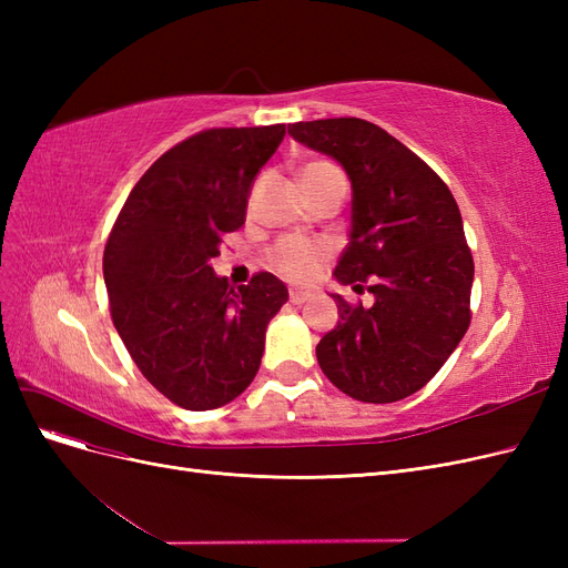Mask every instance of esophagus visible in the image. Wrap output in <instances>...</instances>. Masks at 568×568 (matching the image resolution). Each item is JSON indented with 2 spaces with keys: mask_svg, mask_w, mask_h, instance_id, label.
<instances>
[{
  "mask_svg": "<svg viewBox=\"0 0 568 568\" xmlns=\"http://www.w3.org/2000/svg\"><path fill=\"white\" fill-rule=\"evenodd\" d=\"M311 298H313L311 291H301V288H291V291H288V301L294 303V305H301V303L311 301Z\"/></svg>",
  "mask_w": 568,
  "mask_h": 568,
  "instance_id": "34e87169",
  "label": "esophagus"
}]
</instances>
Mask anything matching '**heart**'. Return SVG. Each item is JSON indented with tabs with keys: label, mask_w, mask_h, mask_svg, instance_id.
Listing matches in <instances>:
<instances>
[{
	"label": "heart",
	"mask_w": 568,
	"mask_h": 568,
	"mask_svg": "<svg viewBox=\"0 0 568 568\" xmlns=\"http://www.w3.org/2000/svg\"><path fill=\"white\" fill-rule=\"evenodd\" d=\"M336 165L329 161H315L305 165L303 178H313L322 173H336ZM332 257V246L326 242H313V239H301V236H288L284 242L277 244L272 251V263L277 267L284 277L294 282H307L313 280L315 274L326 265Z\"/></svg>",
	"instance_id": "obj_1"
}]
</instances>
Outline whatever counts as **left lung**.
Instances as JSON below:
<instances>
[{
    "instance_id": "8db88e82",
    "label": "left lung",
    "mask_w": 568,
    "mask_h": 568,
    "mask_svg": "<svg viewBox=\"0 0 568 568\" xmlns=\"http://www.w3.org/2000/svg\"><path fill=\"white\" fill-rule=\"evenodd\" d=\"M307 149L334 159L351 180V232L334 267L338 284L374 296L338 305L317 343V363L359 403H395L434 379L469 329L474 284L457 203L417 153L363 118L288 125Z\"/></svg>"
}]
</instances>
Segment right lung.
<instances>
[{
  "label": "right lung",
  "mask_w": 568,
  "mask_h": 568,
  "mask_svg": "<svg viewBox=\"0 0 568 568\" xmlns=\"http://www.w3.org/2000/svg\"><path fill=\"white\" fill-rule=\"evenodd\" d=\"M284 125L217 128L165 151L134 184L104 251L111 317L134 365L168 400L215 409L261 367L270 320L288 301L270 272L232 288L211 261L244 225Z\"/></svg>",
  "instance_id": "right-lung-1"
}]
</instances>
